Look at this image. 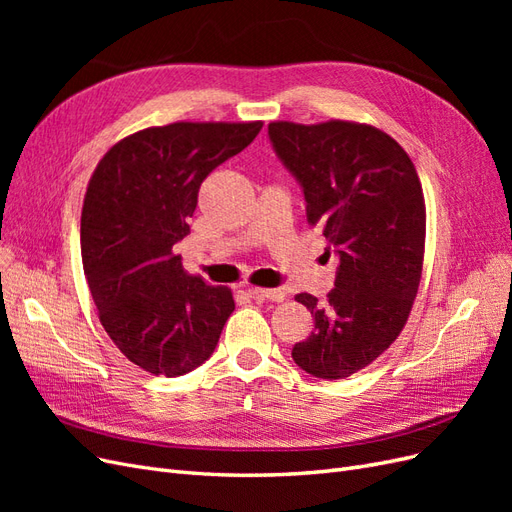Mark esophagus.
Listing matches in <instances>:
<instances>
[{"label": "esophagus", "mask_w": 512, "mask_h": 512, "mask_svg": "<svg viewBox=\"0 0 512 512\" xmlns=\"http://www.w3.org/2000/svg\"><path fill=\"white\" fill-rule=\"evenodd\" d=\"M252 299L256 301H284V292L282 290H265V288H250L247 290Z\"/></svg>", "instance_id": "34e87169"}]
</instances>
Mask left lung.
<instances>
[{
	"mask_svg": "<svg viewBox=\"0 0 512 512\" xmlns=\"http://www.w3.org/2000/svg\"><path fill=\"white\" fill-rule=\"evenodd\" d=\"M275 156L297 179L307 222L337 254L335 288L297 294L314 331L292 359L322 380L348 378L404 329L421 282L425 198L408 153L378 128L350 121L269 123Z\"/></svg>",
	"mask_w": 512,
	"mask_h": 512,
	"instance_id": "8db88e82",
	"label": "left lung"
}]
</instances>
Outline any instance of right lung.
<instances>
[{
  "instance_id": "1",
  "label": "right lung",
  "mask_w": 512,
  "mask_h": 512,
  "mask_svg": "<svg viewBox=\"0 0 512 512\" xmlns=\"http://www.w3.org/2000/svg\"><path fill=\"white\" fill-rule=\"evenodd\" d=\"M252 123H170L123 138L100 160L81 215V254L100 322L149 374L177 378L218 346L235 301L190 275L173 247L200 183L258 136Z\"/></svg>"
}]
</instances>
